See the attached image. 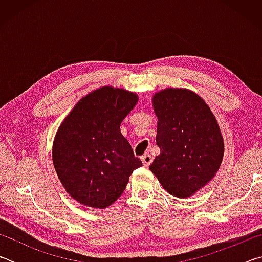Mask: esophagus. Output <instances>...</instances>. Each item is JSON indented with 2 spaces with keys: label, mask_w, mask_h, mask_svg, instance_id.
<instances>
[{
  "label": "esophagus",
  "mask_w": 262,
  "mask_h": 262,
  "mask_svg": "<svg viewBox=\"0 0 262 262\" xmlns=\"http://www.w3.org/2000/svg\"><path fill=\"white\" fill-rule=\"evenodd\" d=\"M142 163H143V165L145 166V167H148L150 164H151V162H152V157H151V155H149V154H145V155H143V156H142Z\"/></svg>",
  "instance_id": "esophagus-1"
}]
</instances>
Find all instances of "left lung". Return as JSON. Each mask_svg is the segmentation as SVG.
<instances>
[{"instance_id": "1", "label": "left lung", "mask_w": 262, "mask_h": 262, "mask_svg": "<svg viewBox=\"0 0 262 262\" xmlns=\"http://www.w3.org/2000/svg\"><path fill=\"white\" fill-rule=\"evenodd\" d=\"M152 104L161 154L149 168L168 193L188 198L221 166L224 143L219 123L206 101L187 89L157 92Z\"/></svg>"}]
</instances>
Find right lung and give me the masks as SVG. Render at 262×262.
Instances as JSON below:
<instances>
[{"label": "right lung", "instance_id": "obj_1", "mask_svg": "<svg viewBox=\"0 0 262 262\" xmlns=\"http://www.w3.org/2000/svg\"><path fill=\"white\" fill-rule=\"evenodd\" d=\"M137 96L104 86L75 105L53 143V163L70 196L84 206L104 208L123 193L140 158L120 132Z\"/></svg>", "mask_w": 262, "mask_h": 262}]
</instances>
